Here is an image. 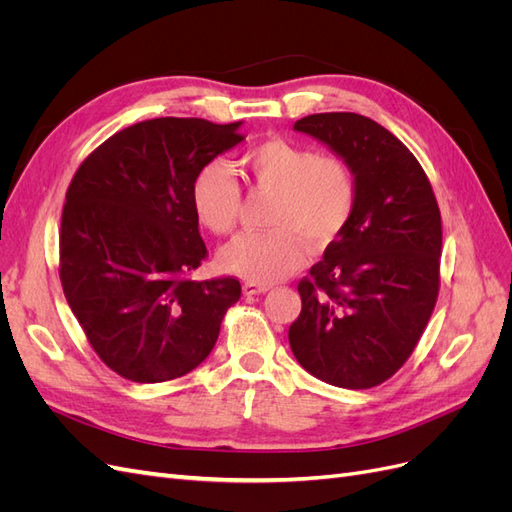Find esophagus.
Returning <instances> with one entry per match:
<instances>
[{"label": "esophagus", "mask_w": 512, "mask_h": 512, "mask_svg": "<svg viewBox=\"0 0 512 512\" xmlns=\"http://www.w3.org/2000/svg\"><path fill=\"white\" fill-rule=\"evenodd\" d=\"M269 288H271V286H267V284H256V282H245V284H243V292L247 294V297H254V294H265V292H269Z\"/></svg>", "instance_id": "esophagus-1"}]
</instances>
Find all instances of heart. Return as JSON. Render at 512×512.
I'll list each match as a JSON object with an SVG mask.
<instances>
[{
	"label": "heart",
	"instance_id": "obj_1",
	"mask_svg": "<svg viewBox=\"0 0 512 512\" xmlns=\"http://www.w3.org/2000/svg\"><path fill=\"white\" fill-rule=\"evenodd\" d=\"M250 190L271 194L262 232H243L220 250V267L247 282L273 284L297 271L307 256L305 241L324 247L346 228L354 209V181L348 166L286 138H267L239 158ZM192 207L198 222L215 235L237 224L241 190L235 175L207 162L192 179Z\"/></svg>",
	"mask_w": 512,
	"mask_h": 512
}]
</instances>
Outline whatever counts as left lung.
I'll list each match as a JSON object with an SVG mask.
<instances>
[{"label":"left lung","instance_id":"1","mask_svg":"<svg viewBox=\"0 0 512 512\" xmlns=\"http://www.w3.org/2000/svg\"><path fill=\"white\" fill-rule=\"evenodd\" d=\"M314 136L354 177V209L301 280L288 342L303 369L339 389H371L408 361L436 307L442 220L425 170L374 119L318 113Z\"/></svg>","mask_w":512,"mask_h":512}]
</instances>
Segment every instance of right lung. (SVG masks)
Masks as SVG:
<instances>
[{
	"instance_id": "1",
	"label": "right lung",
	"mask_w": 512,
	"mask_h": 512,
	"mask_svg": "<svg viewBox=\"0 0 512 512\" xmlns=\"http://www.w3.org/2000/svg\"><path fill=\"white\" fill-rule=\"evenodd\" d=\"M241 121L158 117L113 134L76 170L59 277L91 348L121 378L190 374L213 350L235 277L194 282L207 247L192 207L200 166L243 141Z\"/></svg>"
}]
</instances>
